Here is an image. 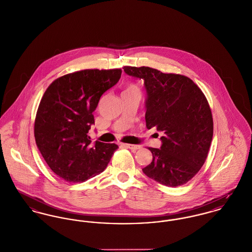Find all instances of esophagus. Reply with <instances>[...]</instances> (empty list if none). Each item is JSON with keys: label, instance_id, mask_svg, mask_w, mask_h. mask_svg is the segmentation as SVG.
Returning <instances> with one entry per match:
<instances>
[{"label": "esophagus", "instance_id": "obj_1", "mask_svg": "<svg viewBox=\"0 0 252 252\" xmlns=\"http://www.w3.org/2000/svg\"><path fill=\"white\" fill-rule=\"evenodd\" d=\"M121 147L123 148H128V149H132V150H137L140 149L139 145H133V144H127V143H122Z\"/></svg>", "mask_w": 252, "mask_h": 252}]
</instances>
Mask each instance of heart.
Wrapping results in <instances>:
<instances>
[{
	"label": "heart",
	"instance_id": "obj_1",
	"mask_svg": "<svg viewBox=\"0 0 252 252\" xmlns=\"http://www.w3.org/2000/svg\"><path fill=\"white\" fill-rule=\"evenodd\" d=\"M134 92H138L137 88L134 85H129L123 93H134Z\"/></svg>",
	"mask_w": 252,
	"mask_h": 252
}]
</instances>
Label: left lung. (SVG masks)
Returning a JSON list of instances; mask_svg holds the SVG:
<instances>
[{
    "label": "left lung",
    "instance_id": "obj_1",
    "mask_svg": "<svg viewBox=\"0 0 252 252\" xmlns=\"http://www.w3.org/2000/svg\"><path fill=\"white\" fill-rule=\"evenodd\" d=\"M144 80L146 127L162 132L160 149L143 173L160 185L176 187L190 181L203 165L213 137V118L205 95L190 78L149 67H123Z\"/></svg>",
    "mask_w": 252,
    "mask_h": 252
}]
</instances>
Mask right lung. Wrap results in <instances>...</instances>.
<instances>
[{"mask_svg":"<svg viewBox=\"0 0 252 252\" xmlns=\"http://www.w3.org/2000/svg\"><path fill=\"white\" fill-rule=\"evenodd\" d=\"M122 70L84 69L51 83L40 101L34 136L51 170L68 183H82L103 172L118 148L92 142L88 135L101 95L117 84Z\"/></svg>","mask_w":252,"mask_h":252,"instance_id":"1","label":"right lung"}]
</instances>
